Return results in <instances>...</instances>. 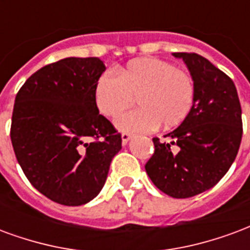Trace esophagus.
Listing matches in <instances>:
<instances>
[{
    "instance_id": "esophagus-1",
    "label": "esophagus",
    "mask_w": 250,
    "mask_h": 250,
    "mask_svg": "<svg viewBox=\"0 0 250 250\" xmlns=\"http://www.w3.org/2000/svg\"><path fill=\"white\" fill-rule=\"evenodd\" d=\"M121 137H123V145H126V144L129 143V140H130V137H132V136H130V133L124 132Z\"/></svg>"
}]
</instances>
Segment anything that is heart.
Wrapping results in <instances>:
<instances>
[{
  "label": "heart",
  "instance_id": "b5f03b06",
  "mask_svg": "<svg viewBox=\"0 0 250 250\" xmlns=\"http://www.w3.org/2000/svg\"><path fill=\"white\" fill-rule=\"evenodd\" d=\"M196 94L193 77L158 58H138L96 81L94 101L101 114L114 118L136 97L140 107L117 120L124 132H150L178 126L190 113Z\"/></svg>",
  "mask_w": 250,
  "mask_h": 250
}]
</instances>
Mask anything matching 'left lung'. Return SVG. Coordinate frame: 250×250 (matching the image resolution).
Masks as SVG:
<instances>
[{
  "label": "left lung",
  "mask_w": 250,
  "mask_h": 250,
  "mask_svg": "<svg viewBox=\"0 0 250 250\" xmlns=\"http://www.w3.org/2000/svg\"><path fill=\"white\" fill-rule=\"evenodd\" d=\"M192 74L196 94L183 124L153 138L154 153L145 165L152 183L173 198L205 192L221 180L237 156L242 137L241 105L232 78L197 53H173Z\"/></svg>",
  "instance_id": "obj_1"
}]
</instances>
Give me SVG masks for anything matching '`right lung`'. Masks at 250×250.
<instances>
[{"label": "right lung", "instance_id": "add662e5", "mask_svg": "<svg viewBox=\"0 0 250 250\" xmlns=\"http://www.w3.org/2000/svg\"><path fill=\"white\" fill-rule=\"evenodd\" d=\"M97 57H69L33 73L16 96L10 140L20 167L49 200L83 205L101 192L121 134L98 113Z\"/></svg>", "mask_w": 250, "mask_h": 250}]
</instances>
